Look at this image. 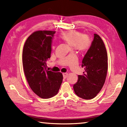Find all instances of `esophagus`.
Masks as SVG:
<instances>
[{
  "label": "esophagus",
  "mask_w": 127,
  "mask_h": 127,
  "mask_svg": "<svg viewBox=\"0 0 127 127\" xmlns=\"http://www.w3.org/2000/svg\"><path fill=\"white\" fill-rule=\"evenodd\" d=\"M67 75H68V74H67V73H63V78H64V79H66V78L67 77Z\"/></svg>",
  "instance_id": "obj_1"
}]
</instances>
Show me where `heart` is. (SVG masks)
I'll return each instance as SVG.
<instances>
[{"instance_id":"1","label":"heart","mask_w":127,"mask_h":127,"mask_svg":"<svg viewBox=\"0 0 127 127\" xmlns=\"http://www.w3.org/2000/svg\"><path fill=\"white\" fill-rule=\"evenodd\" d=\"M60 37L70 47L81 51L87 50L91 44L90 38L87 36L77 31H69L63 32L60 34Z\"/></svg>"}]
</instances>
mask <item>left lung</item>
Here are the masks:
<instances>
[{"mask_svg":"<svg viewBox=\"0 0 127 127\" xmlns=\"http://www.w3.org/2000/svg\"><path fill=\"white\" fill-rule=\"evenodd\" d=\"M108 56L102 39L96 34L91 47L84 56L82 67L85 71L78 75L73 85L76 95L84 99H92L101 90L105 82L108 69Z\"/></svg>","mask_w":127,"mask_h":127,"instance_id":"obj_1","label":"left lung"}]
</instances>
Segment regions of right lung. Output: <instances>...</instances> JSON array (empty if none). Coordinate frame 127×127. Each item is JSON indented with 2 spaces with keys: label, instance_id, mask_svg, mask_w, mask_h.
Here are the masks:
<instances>
[{
  "label": "right lung",
  "instance_id": "1",
  "mask_svg": "<svg viewBox=\"0 0 127 127\" xmlns=\"http://www.w3.org/2000/svg\"><path fill=\"white\" fill-rule=\"evenodd\" d=\"M55 33L50 31L34 32L27 39L22 51V64L29 85L43 99L56 95L63 81L62 73L47 70Z\"/></svg>",
  "mask_w": 127,
  "mask_h": 127
}]
</instances>
